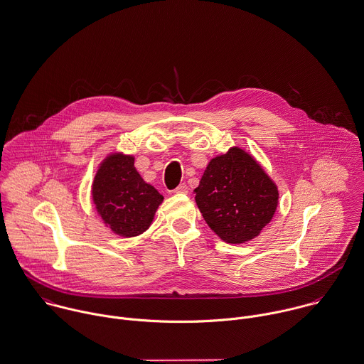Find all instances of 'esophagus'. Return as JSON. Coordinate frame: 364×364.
I'll list each match as a JSON object with an SVG mask.
<instances>
[{"mask_svg": "<svg viewBox=\"0 0 364 364\" xmlns=\"http://www.w3.org/2000/svg\"><path fill=\"white\" fill-rule=\"evenodd\" d=\"M177 194H187L188 193V187L186 183H181L176 190H174Z\"/></svg>", "mask_w": 364, "mask_h": 364, "instance_id": "34e87169", "label": "esophagus"}]
</instances>
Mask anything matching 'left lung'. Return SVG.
Instances as JSON below:
<instances>
[{
	"label": "left lung",
	"mask_w": 364,
	"mask_h": 364,
	"mask_svg": "<svg viewBox=\"0 0 364 364\" xmlns=\"http://www.w3.org/2000/svg\"><path fill=\"white\" fill-rule=\"evenodd\" d=\"M194 193L208 226L223 242L235 245L256 237L272 220L279 204L276 184L239 147L208 163Z\"/></svg>",
	"instance_id": "left-lung-1"
}]
</instances>
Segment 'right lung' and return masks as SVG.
I'll return each mask as SVG.
<instances>
[{
	"instance_id": "obj_1",
	"label": "right lung",
	"mask_w": 364,
	"mask_h": 364,
	"mask_svg": "<svg viewBox=\"0 0 364 364\" xmlns=\"http://www.w3.org/2000/svg\"><path fill=\"white\" fill-rule=\"evenodd\" d=\"M134 161V156L109 154L92 183L97 213L114 233L124 237L144 233L163 201V196L136 171Z\"/></svg>"
}]
</instances>
